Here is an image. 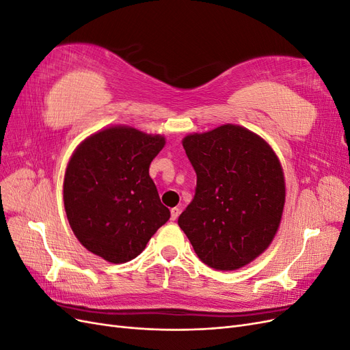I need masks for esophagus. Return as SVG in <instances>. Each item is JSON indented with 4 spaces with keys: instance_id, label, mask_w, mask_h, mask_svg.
Returning a JSON list of instances; mask_svg holds the SVG:
<instances>
[{
    "instance_id": "esophagus-1",
    "label": "esophagus",
    "mask_w": 350,
    "mask_h": 350,
    "mask_svg": "<svg viewBox=\"0 0 350 350\" xmlns=\"http://www.w3.org/2000/svg\"><path fill=\"white\" fill-rule=\"evenodd\" d=\"M179 213H181V210H179L178 207L171 208V219H172V220H176L178 216H179Z\"/></svg>"
}]
</instances>
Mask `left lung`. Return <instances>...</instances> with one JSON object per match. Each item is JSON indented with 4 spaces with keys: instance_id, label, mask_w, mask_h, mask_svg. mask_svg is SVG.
I'll return each instance as SVG.
<instances>
[{
    "instance_id": "obj_1",
    "label": "left lung",
    "mask_w": 350,
    "mask_h": 350,
    "mask_svg": "<svg viewBox=\"0 0 350 350\" xmlns=\"http://www.w3.org/2000/svg\"><path fill=\"white\" fill-rule=\"evenodd\" d=\"M197 174L196 196L178 225L216 270H238L266 251L283 215L286 185L278 154L245 126L220 125L183 139Z\"/></svg>"
}]
</instances>
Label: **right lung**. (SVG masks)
<instances>
[{
    "label": "right lung",
    "mask_w": 350,
    "mask_h": 350,
    "mask_svg": "<svg viewBox=\"0 0 350 350\" xmlns=\"http://www.w3.org/2000/svg\"><path fill=\"white\" fill-rule=\"evenodd\" d=\"M165 137L111 125L86 137L71 154L62 197L81 245L108 262L135 258L171 217L149 175Z\"/></svg>",
    "instance_id": "1"
}]
</instances>
